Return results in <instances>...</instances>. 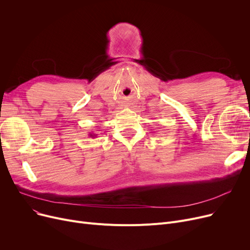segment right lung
<instances>
[{
	"mask_svg": "<svg viewBox=\"0 0 250 250\" xmlns=\"http://www.w3.org/2000/svg\"><path fill=\"white\" fill-rule=\"evenodd\" d=\"M89 136H90V138H95L96 137V135H94V134H89Z\"/></svg>",
	"mask_w": 250,
	"mask_h": 250,
	"instance_id": "obj_1",
	"label": "right lung"
}]
</instances>
